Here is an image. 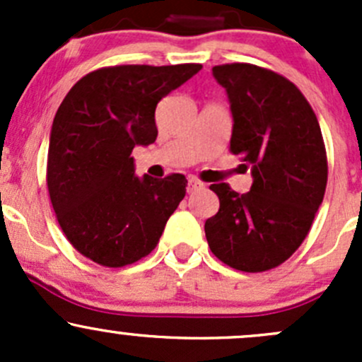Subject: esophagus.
Listing matches in <instances>:
<instances>
[{
	"instance_id": "obj_1",
	"label": "esophagus",
	"mask_w": 362,
	"mask_h": 362,
	"mask_svg": "<svg viewBox=\"0 0 362 362\" xmlns=\"http://www.w3.org/2000/svg\"><path fill=\"white\" fill-rule=\"evenodd\" d=\"M203 187H204L203 182H199L198 178H194V177L189 178V182H187V192H189V194H191V192L199 191V189H203Z\"/></svg>"
}]
</instances>
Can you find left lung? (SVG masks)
I'll use <instances>...</instances> for the list:
<instances>
[{
	"mask_svg": "<svg viewBox=\"0 0 362 362\" xmlns=\"http://www.w3.org/2000/svg\"><path fill=\"white\" fill-rule=\"evenodd\" d=\"M233 117L229 151L249 163L252 187L211 184L218 211L204 222L210 250L240 272H266L294 254L312 228L327 184L319 120L301 90L254 64L211 69Z\"/></svg>",
	"mask_w": 362,
	"mask_h": 362,
	"instance_id": "8db88e82",
	"label": "left lung"
}]
</instances>
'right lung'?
Instances as JSON below:
<instances>
[{"label":"right lung","mask_w":362,"mask_h":362,"mask_svg":"<svg viewBox=\"0 0 362 362\" xmlns=\"http://www.w3.org/2000/svg\"><path fill=\"white\" fill-rule=\"evenodd\" d=\"M202 64L101 68L69 89L54 117L47 185L73 247L108 268L136 262L158 245L187 180L134 175V147L158 138L156 107Z\"/></svg>","instance_id":"add662e5"}]
</instances>
